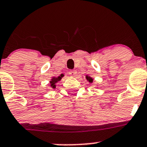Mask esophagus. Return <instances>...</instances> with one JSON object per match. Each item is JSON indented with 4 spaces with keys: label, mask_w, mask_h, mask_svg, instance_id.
<instances>
[{
    "label": "esophagus",
    "mask_w": 147,
    "mask_h": 147,
    "mask_svg": "<svg viewBox=\"0 0 147 147\" xmlns=\"http://www.w3.org/2000/svg\"><path fill=\"white\" fill-rule=\"evenodd\" d=\"M76 73H77L76 71L71 70V71H70L69 72V74L71 76L74 77V76H76Z\"/></svg>",
    "instance_id": "34e87169"
}]
</instances>
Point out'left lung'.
Returning a JSON list of instances; mask_svg holds the SVG:
<instances>
[{
	"label": "left lung",
	"instance_id": "8db88e82",
	"mask_svg": "<svg viewBox=\"0 0 147 147\" xmlns=\"http://www.w3.org/2000/svg\"><path fill=\"white\" fill-rule=\"evenodd\" d=\"M86 79L89 81V83H92L93 81V79L92 78H91L90 76H86Z\"/></svg>",
	"mask_w": 147,
	"mask_h": 147
}]
</instances>
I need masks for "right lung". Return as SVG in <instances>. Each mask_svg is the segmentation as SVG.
Instances as JSON below:
<instances>
[{"label":"right lung","instance_id":"1","mask_svg":"<svg viewBox=\"0 0 147 147\" xmlns=\"http://www.w3.org/2000/svg\"><path fill=\"white\" fill-rule=\"evenodd\" d=\"M63 76H64V75H63V74H61V75L58 77H53L51 80L50 81V86H51L53 88H56V85L55 84H56L58 81H59Z\"/></svg>","mask_w":147,"mask_h":147}]
</instances>
